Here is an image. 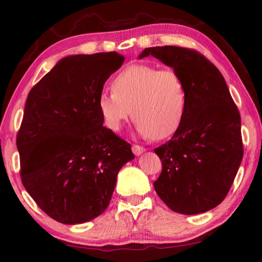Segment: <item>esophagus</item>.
I'll return each mask as SVG.
<instances>
[{
  "instance_id": "34e87169",
  "label": "esophagus",
  "mask_w": 262,
  "mask_h": 262,
  "mask_svg": "<svg viewBox=\"0 0 262 262\" xmlns=\"http://www.w3.org/2000/svg\"><path fill=\"white\" fill-rule=\"evenodd\" d=\"M146 151V148L143 146H139V145H132V152H134L136 156H140L141 153Z\"/></svg>"
}]
</instances>
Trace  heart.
<instances>
[{
  "label": "heart",
  "instance_id": "heart-1",
  "mask_svg": "<svg viewBox=\"0 0 262 262\" xmlns=\"http://www.w3.org/2000/svg\"><path fill=\"white\" fill-rule=\"evenodd\" d=\"M113 93L98 97L105 126L118 132L131 116L144 137L166 139L177 134L187 111V88L175 70L130 65L113 79Z\"/></svg>",
  "mask_w": 262,
  "mask_h": 262
}]
</instances>
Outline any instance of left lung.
<instances>
[{
    "instance_id": "obj_1",
    "label": "left lung",
    "mask_w": 262,
    "mask_h": 262,
    "mask_svg": "<svg viewBox=\"0 0 262 262\" xmlns=\"http://www.w3.org/2000/svg\"><path fill=\"white\" fill-rule=\"evenodd\" d=\"M182 76L187 111L171 139L154 152L162 170L154 189L170 210L196 215L223 202L234 181L244 148L242 119L222 73L196 50L179 46L145 49Z\"/></svg>"
}]
</instances>
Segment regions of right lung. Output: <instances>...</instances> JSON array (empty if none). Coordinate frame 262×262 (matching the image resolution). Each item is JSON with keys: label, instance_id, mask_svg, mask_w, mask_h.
Here are the masks:
<instances>
[{"label": "right lung", "instance_id": "right-lung-1", "mask_svg": "<svg viewBox=\"0 0 262 262\" xmlns=\"http://www.w3.org/2000/svg\"><path fill=\"white\" fill-rule=\"evenodd\" d=\"M117 52L60 60L30 91L17 134L20 179L42 211L80 224L109 205L131 145L103 126L98 97L124 62Z\"/></svg>", "mask_w": 262, "mask_h": 262}]
</instances>
